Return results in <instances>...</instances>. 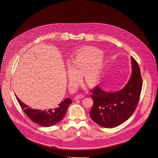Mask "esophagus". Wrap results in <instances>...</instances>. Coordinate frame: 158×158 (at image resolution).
<instances>
[{"label": "esophagus", "mask_w": 158, "mask_h": 158, "mask_svg": "<svg viewBox=\"0 0 158 158\" xmlns=\"http://www.w3.org/2000/svg\"><path fill=\"white\" fill-rule=\"evenodd\" d=\"M84 97H85V96H84L83 95L79 94V95H76V96L75 97L74 99H75V100H78V99H80V98H84Z\"/></svg>", "instance_id": "esophagus-1"}]
</instances>
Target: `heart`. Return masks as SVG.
I'll use <instances>...</instances> for the list:
<instances>
[{
  "label": "heart",
  "instance_id": "heart-1",
  "mask_svg": "<svg viewBox=\"0 0 158 158\" xmlns=\"http://www.w3.org/2000/svg\"><path fill=\"white\" fill-rule=\"evenodd\" d=\"M105 66L103 53L98 48L85 47L75 51L68 61V76L69 86L75 89L84 75L85 81L89 85L100 80Z\"/></svg>",
  "mask_w": 158,
  "mask_h": 158
}]
</instances>
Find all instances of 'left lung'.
Masks as SVG:
<instances>
[{
	"instance_id": "obj_1",
	"label": "left lung",
	"mask_w": 158,
	"mask_h": 158,
	"mask_svg": "<svg viewBox=\"0 0 158 158\" xmlns=\"http://www.w3.org/2000/svg\"><path fill=\"white\" fill-rule=\"evenodd\" d=\"M132 74L126 86L118 91L106 92L98 86L92 90L94 104L90 118L105 128H114L127 120L137 107L142 87L140 70L137 61L131 57Z\"/></svg>"
}]
</instances>
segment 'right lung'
<instances>
[{"label":"right lung","instance_id":"add662e5","mask_svg":"<svg viewBox=\"0 0 158 158\" xmlns=\"http://www.w3.org/2000/svg\"><path fill=\"white\" fill-rule=\"evenodd\" d=\"M16 99L24 113L35 123L42 127H51L60 122L64 117L68 106L72 103V100L67 98L61 102L55 107L48 110H34L23 103L16 95Z\"/></svg>","mask_w":158,"mask_h":158}]
</instances>
